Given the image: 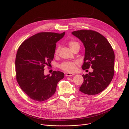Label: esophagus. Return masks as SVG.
<instances>
[{"mask_svg":"<svg viewBox=\"0 0 129 129\" xmlns=\"http://www.w3.org/2000/svg\"><path fill=\"white\" fill-rule=\"evenodd\" d=\"M65 75L66 76H72L75 75V74H73V73H66L65 74Z\"/></svg>","mask_w":129,"mask_h":129,"instance_id":"34e87169","label":"esophagus"}]
</instances>
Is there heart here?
<instances>
[{"mask_svg":"<svg viewBox=\"0 0 129 129\" xmlns=\"http://www.w3.org/2000/svg\"><path fill=\"white\" fill-rule=\"evenodd\" d=\"M69 46L70 48L73 50L74 48H75L77 46L79 47V44L78 42L74 41H71L69 42ZM59 47L57 48V49L55 51V54L57 55L58 52ZM60 68L62 69L63 70L68 72H72L74 71L76 69V65L75 63L73 62H65L60 65Z\"/></svg>","mask_w":129,"mask_h":129,"instance_id":"heart-1","label":"heart"}]
</instances>
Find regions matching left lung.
<instances>
[{"instance_id": "1", "label": "left lung", "mask_w": 129, "mask_h": 129, "mask_svg": "<svg viewBox=\"0 0 129 129\" xmlns=\"http://www.w3.org/2000/svg\"><path fill=\"white\" fill-rule=\"evenodd\" d=\"M72 35L78 38L85 48L83 70H93L83 75L84 82L79 90L85 94H96L105 90L114 75V53L106 38L92 30H80L73 31Z\"/></svg>"}]
</instances>
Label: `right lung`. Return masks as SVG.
I'll list each match as a JSON object with an SVG mask.
<instances>
[{"mask_svg": "<svg viewBox=\"0 0 129 129\" xmlns=\"http://www.w3.org/2000/svg\"><path fill=\"white\" fill-rule=\"evenodd\" d=\"M65 32H40L21 44L16 57V79L22 91L31 99L43 101L55 93L58 82L64 74L54 71L52 75H45L44 67L53 60L56 43Z\"/></svg>", "mask_w": 129, "mask_h": 129, "instance_id": "right-lung-1", "label": "right lung"}]
</instances>
